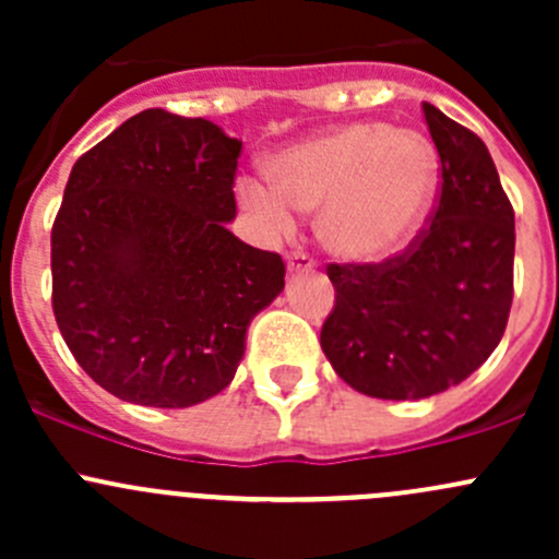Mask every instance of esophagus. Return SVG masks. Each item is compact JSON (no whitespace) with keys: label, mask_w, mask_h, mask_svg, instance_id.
<instances>
[{"label":"esophagus","mask_w":559,"mask_h":559,"mask_svg":"<svg viewBox=\"0 0 559 559\" xmlns=\"http://www.w3.org/2000/svg\"><path fill=\"white\" fill-rule=\"evenodd\" d=\"M286 267H289V273H302V270H313V259L308 257V253H286Z\"/></svg>","instance_id":"34e87169"}]
</instances>
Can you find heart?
<instances>
[{"instance_id":"heart-1","label":"heart","mask_w":559,"mask_h":559,"mask_svg":"<svg viewBox=\"0 0 559 559\" xmlns=\"http://www.w3.org/2000/svg\"><path fill=\"white\" fill-rule=\"evenodd\" d=\"M441 180L436 143L416 129L354 121L281 151L270 178H238V202L264 238L319 207L321 246L348 264L397 257L430 216Z\"/></svg>"}]
</instances>
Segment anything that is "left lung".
<instances>
[{"label":"left lung","mask_w":559,"mask_h":559,"mask_svg":"<svg viewBox=\"0 0 559 559\" xmlns=\"http://www.w3.org/2000/svg\"><path fill=\"white\" fill-rule=\"evenodd\" d=\"M441 156L430 227L381 264H330L335 308L321 348L335 373L368 397L447 392L498 348L514 300V207L487 145L425 103Z\"/></svg>","instance_id":"1"}]
</instances>
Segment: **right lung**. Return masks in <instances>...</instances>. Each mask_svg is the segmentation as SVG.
<instances>
[{
  "label": "right lung",
  "instance_id": "add662e5",
  "mask_svg": "<svg viewBox=\"0 0 559 559\" xmlns=\"http://www.w3.org/2000/svg\"><path fill=\"white\" fill-rule=\"evenodd\" d=\"M243 143L151 107L72 167L50 233L53 313L116 397L189 408L235 379L251 319L284 292V259L229 233Z\"/></svg>",
  "mask_w": 559,
  "mask_h": 559
}]
</instances>
